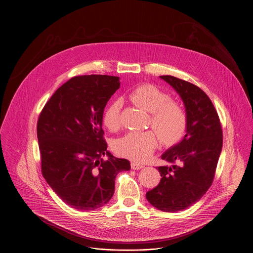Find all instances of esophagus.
<instances>
[{
  "mask_svg": "<svg viewBox=\"0 0 253 253\" xmlns=\"http://www.w3.org/2000/svg\"><path fill=\"white\" fill-rule=\"evenodd\" d=\"M143 167H144V166H143L142 164H139V163L135 162V161H133V162L131 163V168H132V169H135V170L140 169H142Z\"/></svg>",
  "mask_w": 253,
  "mask_h": 253,
  "instance_id": "esophagus-1",
  "label": "esophagus"
}]
</instances>
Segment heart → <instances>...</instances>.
I'll list each match as a JSON object with an SVG mask.
<instances>
[{
    "label": "heart",
    "instance_id": "b5f03b06",
    "mask_svg": "<svg viewBox=\"0 0 253 253\" xmlns=\"http://www.w3.org/2000/svg\"><path fill=\"white\" fill-rule=\"evenodd\" d=\"M129 99L150 113V125L163 143H173L185 133L188 121L186 111L155 85H137L129 93ZM120 101L113 100L104 110L103 123L111 131L120 127ZM157 145L158 139L153 132H131L117 139L116 150L120 156L140 162L152 155Z\"/></svg>",
    "mask_w": 253,
    "mask_h": 253
}]
</instances>
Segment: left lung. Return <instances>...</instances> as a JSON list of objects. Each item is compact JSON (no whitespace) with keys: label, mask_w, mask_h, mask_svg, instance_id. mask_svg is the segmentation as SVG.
<instances>
[{"label":"left lung","mask_w":253,"mask_h":253,"mask_svg":"<svg viewBox=\"0 0 253 253\" xmlns=\"http://www.w3.org/2000/svg\"><path fill=\"white\" fill-rule=\"evenodd\" d=\"M160 78L185 104L187 134L162 155L168 165L158 168L161 181L146 198L157 209L173 213L195 204L211 187L222 148V129L212 101L201 88L173 76Z\"/></svg>","instance_id":"obj_1"}]
</instances>
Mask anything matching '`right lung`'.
Here are the masks:
<instances>
[{
	"label": "right lung",
	"instance_id": "1",
	"mask_svg": "<svg viewBox=\"0 0 253 253\" xmlns=\"http://www.w3.org/2000/svg\"><path fill=\"white\" fill-rule=\"evenodd\" d=\"M119 85L115 76L73 77L58 87L39 115L42 175L58 197L77 210L107 204L117 173L131 169L128 160L109 153L102 129L104 109Z\"/></svg>",
	"mask_w": 253,
	"mask_h": 253
}]
</instances>
